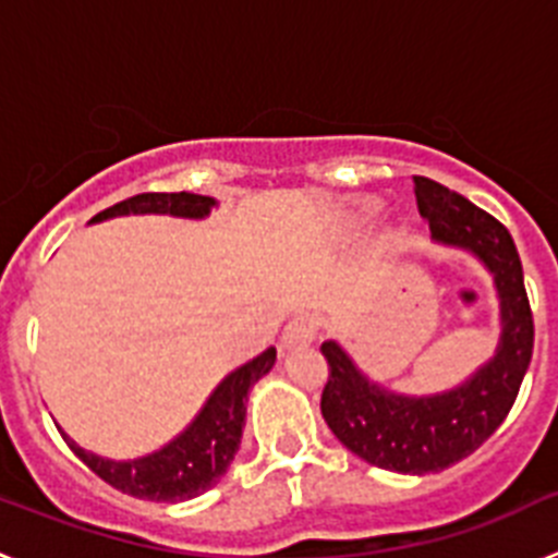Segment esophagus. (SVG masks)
I'll use <instances>...</instances> for the list:
<instances>
[{
    "label": "esophagus",
    "mask_w": 558,
    "mask_h": 558,
    "mask_svg": "<svg viewBox=\"0 0 558 558\" xmlns=\"http://www.w3.org/2000/svg\"><path fill=\"white\" fill-rule=\"evenodd\" d=\"M315 329H318L315 327V318H310V315H299V318L288 322V327H284L282 347L290 349V347H302V343H313Z\"/></svg>",
    "instance_id": "esophagus-1"
}]
</instances>
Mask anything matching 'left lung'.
Here are the masks:
<instances>
[{"mask_svg":"<svg viewBox=\"0 0 558 558\" xmlns=\"http://www.w3.org/2000/svg\"><path fill=\"white\" fill-rule=\"evenodd\" d=\"M413 190L433 243L466 251L489 270L500 302L495 354L461 386L416 397L374 383L338 340H324L329 379L322 413L340 445L363 461L399 475H430L472 456L509 416L534 354V318L509 229L436 181L416 175Z\"/></svg>","mask_w":558,"mask_h":558,"instance_id":"obj_1","label":"left lung"}]
</instances>
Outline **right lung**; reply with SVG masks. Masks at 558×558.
I'll return each instance as SVG.
<instances>
[{
  "label": "right lung",
  "mask_w": 558,
  "mask_h": 558,
  "mask_svg": "<svg viewBox=\"0 0 558 558\" xmlns=\"http://www.w3.org/2000/svg\"><path fill=\"white\" fill-rule=\"evenodd\" d=\"M218 206L209 195L195 192H142L133 198L108 206L88 223H102L125 215H170V218L204 220ZM276 363V349H265L245 366L234 368L229 377L220 379V386L209 393L198 416L179 436L167 441L161 450L147 456L131 458V461H113L97 452H88L61 430L63 441L72 447L77 458L88 470L111 483L113 489L125 492L140 500L156 502H181L204 495L220 477L226 475L229 463L240 450V438L245 427V402L254 383L265 377Z\"/></svg>",
  "instance_id": "add662e5"
}]
</instances>
